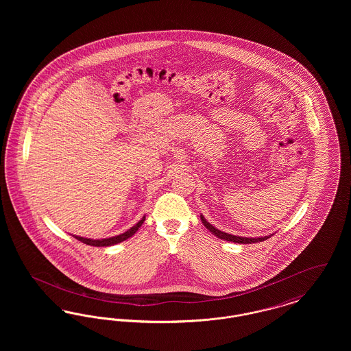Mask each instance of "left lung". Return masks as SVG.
I'll return each instance as SVG.
<instances>
[{
	"label": "left lung",
	"instance_id": "8db88e82",
	"mask_svg": "<svg viewBox=\"0 0 351 351\" xmlns=\"http://www.w3.org/2000/svg\"><path fill=\"white\" fill-rule=\"evenodd\" d=\"M201 221H202V223H204V226L209 230V232H212V234H215L216 237H218L219 239H223V241H229V242H235V243H243V245H246V243H256V242H262V241H266L268 239L271 235H267V237H261V238H247V237H238V235H233V234H228L225 233V232H221V230H218L216 229L212 223H209L204 216L201 215L200 216Z\"/></svg>",
	"mask_w": 351,
	"mask_h": 351
}]
</instances>
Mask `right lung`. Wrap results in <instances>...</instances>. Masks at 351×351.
<instances>
[{
  "instance_id": "1",
  "label": "right lung",
  "mask_w": 351,
  "mask_h": 351,
  "mask_svg": "<svg viewBox=\"0 0 351 351\" xmlns=\"http://www.w3.org/2000/svg\"><path fill=\"white\" fill-rule=\"evenodd\" d=\"M145 216L142 217V219L136 223V225H134L133 228H130L128 232H125V233L119 234V235H116V237H110V238H104V239H92V238H83V237H79V235H73L77 241H80V242H83L85 245H89V246H96V247H106V246H113V245H116V243H119V242H123V241H126L128 238H130V237H133L134 234L136 233V230L142 226V223H143V221H145Z\"/></svg>"
}]
</instances>
